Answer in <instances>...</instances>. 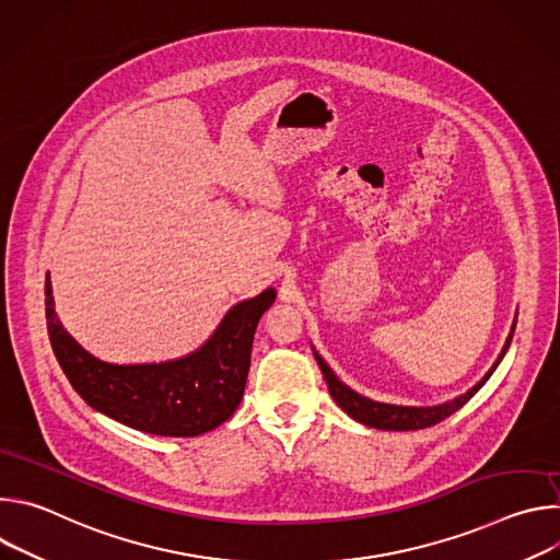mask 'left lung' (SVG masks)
Returning a JSON list of instances; mask_svg holds the SVG:
<instances>
[{
	"label": "left lung",
	"instance_id": "left-lung-1",
	"mask_svg": "<svg viewBox=\"0 0 560 560\" xmlns=\"http://www.w3.org/2000/svg\"><path fill=\"white\" fill-rule=\"evenodd\" d=\"M518 316V312H516ZM514 328H516V318L512 324V330H510V337L499 354V359L494 361V365L488 370V374L478 381L474 387H469L465 394L452 398V401H445V404H439V406H428V408H419V406H394V404H381V401H374V398H368L359 392H354L352 387H348L335 372L332 368L324 361V357L318 354L314 348V359L318 363V368H322L324 372V378L328 383V389L332 394V398L337 401V406L348 415L352 417L354 421L368 425V428H376V430H392V432H408V430H423V428H430V425H436L441 423L443 419H447L450 415H454L456 410H460L469 398L481 389L486 385V381L494 374V370L499 368V363L503 361L510 343H512V337H514Z\"/></svg>",
	"mask_w": 560,
	"mask_h": 560
}]
</instances>
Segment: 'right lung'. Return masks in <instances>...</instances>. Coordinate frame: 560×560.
Masks as SVG:
<instances>
[{"mask_svg":"<svg viewBox=\"0 0 560 560\" xmlns=\"http://www.w3.org/2000/svg\"><path fill=\"white\" fill-rule=\"evenodd\" d=\"M277 290L234 303L195 352L159 363H108L79 346L55 312L46 275V324L52 352L84 401L139 432L199 436L228 421L242 404L253 339Z\"/></svg>","mask_w":560,"mask_h":560,"instance_id":"obj_1","label":"right lung"}]
</instances>
